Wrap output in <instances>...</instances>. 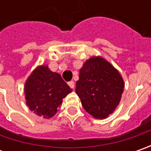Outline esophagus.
Here are the masks:
<instances>
[{
    "mask_svg": "<svg viewBox=\"0 0 151 151\" xmlns=\"http://www.w3.org/2000/svg\"><path fill=\"white\" fill-rule=\"evenodd\" d=\"M68 85L70 86V88H72V89L75 88V82H74L73 81H69V82H68Z\"/></svg>",
    "mask_w": 151,
    "mask_h": 151,
    "instance_id": "obj_1",
    "label": "esophagus"
}]
</instances>
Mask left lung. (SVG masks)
Listing matches in <instances>:
<instances>
[{
  "label": "left lung",
  "mask_w": 151,
  "mask_h": 151,
  "mask_svg": "<svg viewBox=\"0 0 151 151\" xmlns=\"http://www.w3.org/2000/svg\"><path fill=\"white\" fill-rule=\"evenodd\" d=\"M124 81L119 70L101 56H92L80 69L76 92L87 113L104 119L120 102Z\"/></svg>",
  "instance_id": "obj_1"
}]
</instances>
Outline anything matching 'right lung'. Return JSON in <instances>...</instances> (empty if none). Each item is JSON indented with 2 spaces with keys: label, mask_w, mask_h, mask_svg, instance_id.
I'll return each mask as SVG.
<instances>
[{
  "label": "right lung",
  "mask_w": 151,
  "mask_h": 151,
  "mask_svg": "<svg viewBox=\"0 0 151 151\" xmlns=\"http://www.w3.org/2000/svg\"><path fill=\"white\" fill-rule=\"evenodd\" d=\"M71 91L60 75L51 71L48 65L37 67L27 79L24 86L27 105L44 119L55 116L63 98Z\"/></svg>",
  "instance_id": "add662e5"
}]
</instances>
